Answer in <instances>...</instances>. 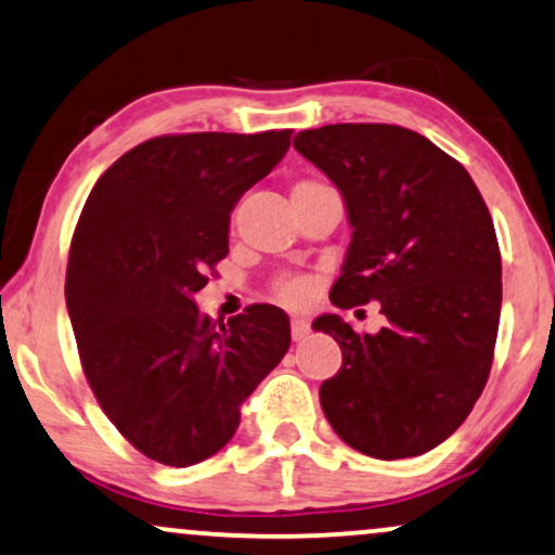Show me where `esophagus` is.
Segmentation results:
<instances>
[{
  "label": "esophagus",
  "instance_id": "esophagus-1",
  "mask_svg": "<svg viewBox=\"0 0 555 555\" xmlns=\"http://www.w3.org/2000/svg\"><path fill=\"white\" fill-rule=\"evenodd\" d=\"M309 335V320H305V317H294L292 320V337L294 343H301Z\"/></svg>",
  "mask_w": 555,
  "mask_h": 555
}]
</instances>
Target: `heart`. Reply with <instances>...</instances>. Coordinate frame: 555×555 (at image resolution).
I'll return each mask as SVG.
<instances>
[{
  "mask_svg": "<svg viewBox=\"0 0 555 555\" xmlns=\"http://www.w3.org/2000/svg\"><path fill=\"white\" fill-rule=\"evenodd\" d=\"M322 188H327V184L317 180H299L294 184L292 195H297V192H309V190H322ZM273 289H276V294L284 301H289V305H299V301H305L309 294H312V282H309L307 276H282L276 279Z\"/></svg>",
  "mask_w": 555,
  "mask_h": 555,
  "instance_id": "b5f03b06",
  "label": "heart"
}]
</instances>
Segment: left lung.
Returning a JSON list of instances; mask_svg holds the SVG:
<instances>
[{"label": "left lung", "mask_w": 555, "mask_h": 555, "mask_svg": "<svg viewBox=\"0 0 555 555\" xmlns=\"http://www.w3.org/2000/svg\"><path fill=\"white\" fill-rule=\"evenodd\" d=\"M347 205L352 241L332 305L378 301L386 327L360 335L339 314L312 327L335 337L343 367L320 386L345 444L405 460L452 437L482 393L502 305L490 210L460 162L393 124H330L294 137Z\"/></svg>", "instance_id": "1"}]
</instances>
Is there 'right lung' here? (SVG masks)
Instances as JSON below:
<instances>
[{"instance_id": "1", "label": "right lung", "mask_w": 555, "mask_h": 555, "mask_svg": "<svg viewBox=\"0 0 555 555\" xmlns=\"http://www.w3.org/2000/svg\"><path fill=\"white\" fill-rule=\"evenodd\" d=\"M289 144L292 129L154 137L99 177L80 212L65 273L80 365L111 424L154 462L220 452L289 350L279 307L223 324L192 299L228 256L235 203Z\"/></svg>"}]
</instances>
